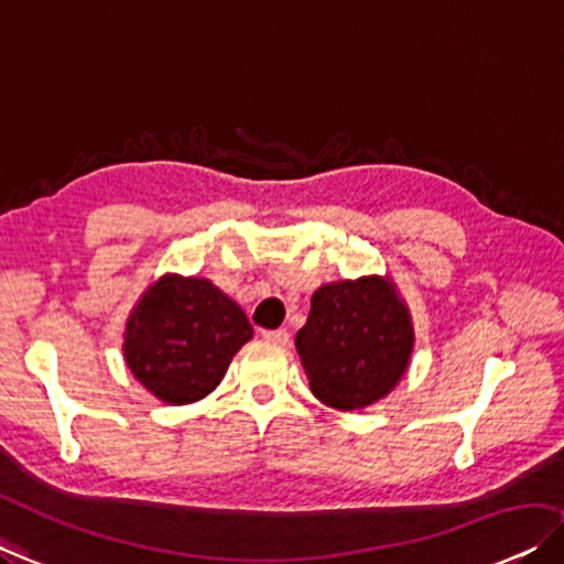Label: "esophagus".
Returning a JSON list of instances; mask_svg holds the SVG:
<instances>
[{
  "label": "esophagus",
  "mask_w": 564,
  "mask_h": 564,
  "mask_svg": "<svg viewBox=\"0 0 564 564\" xmlns=\"http://www.w3.org/2000/svg\"><path fill=\"white\" fill-rule=\"evenodd\" d=\"M262 338L269 340V343H276V346H288L290 343V333L288 330H264Z\"/></svg>",
  "instance_id": "obj_1"
}]
</instances>
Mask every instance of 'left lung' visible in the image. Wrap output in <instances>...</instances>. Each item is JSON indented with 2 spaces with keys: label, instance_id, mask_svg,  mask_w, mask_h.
Returning <instances> with one entry per match:
<instances>
[{
  "label": "left lung",
  "instance_id": "obj_1",
  "mask_svg": "<svg viewBox=\"0 0 564 564\" xmlns=\"http://www.w3.org/2000/svg\"><path fill=\"white\" fill-rule=\"evenodd\" d=\"M295 346L310 389L323 404L361 410L402 379L414 330L394 284L366 276L317 290Z\"/></svg>",
  "mask_w": 564,
  "mask_h": 564
}]
</instances>
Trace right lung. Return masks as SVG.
<instances>
[{"label": "right lung", "mask_w": 564, "mask_h": 564, "mask_svg": "<svg viewBox=\"0 0 564 564\" xmlns=\"http://www.w3.org/2000/svg\"><path fill=\"white\" fill-rule=\"evenodd\" d=\"M251 333L243 310L216 284L167 274L129 315L127 366L162 402L187 404L218 387Z\"/></svg>", "instance_id": "obj_1"}]
</instances>
